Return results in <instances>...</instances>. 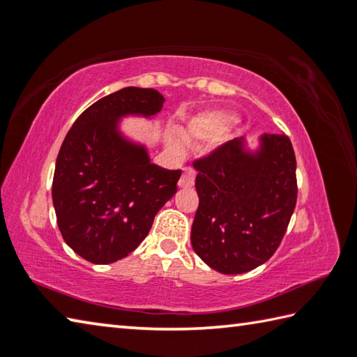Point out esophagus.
Returning a JSON list of instances; mask_svg holds the SVG:
<instances>
[{"label": "esophagus", "mask_w": 357, "mask_h": 357, "mask_svg": "<svg viewBox=\"0 0 357 357\" xmlns=\"http://www.w3.org/2000/svg\"><path fill=\"white\" fill-rule=\"evenodd\" d=\"M195 170L190 167H185L184 172H183V176H181L179 179V187L181 189H189V187H192L193 184H195Z\"/></svg>", "instance_id": "obj_1"}]
</instances>
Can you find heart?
<instances>
[{
    "instance_id": "heart-1",
    "label": "heart",
    "mask_w": 357,
    "mask_h": 357,
    "mask_svg": "<svg viewBox=\"0 0 357 357\" xmlns=\"http://www.w3.org/2000/svg\"><path fill=\"white\" fill-rule=\"evenodd\" d=\"M232 115L225 112H203L198 114L187 121V125L183 131L184 140L187 144L192 145H201L204 142L213 140L218 135H222L226 129L229 128L232 123ZM168 146L172 148L174 153L184 151V142L179 137H170L168 139Z\"/></svg>"
}]
</instances>
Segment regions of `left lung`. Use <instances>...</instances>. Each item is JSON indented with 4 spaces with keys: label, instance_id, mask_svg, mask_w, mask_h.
I'll use <instances>...</instances> for the list:
<instances>
[{
    "label": "left lung",
    "instance_id": "8db88e82",
    "mask_svg": "<svg viewBox=\"0 0 357 357\" xmlns=\"http://www.w3.org/2000/svg\"><path fill=\"white\" fill-rule=\"evenodd\" d=\"M256 151L234 139L193 162L199 204L192 246L211 268L238 275L267 262L296 204V159L286 134H262Z\"/></svg>",
    "mask_w": 357,
    "mask_h": 357
}]
</instances>
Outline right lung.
I'll return each mask as SVG.
<instances>
[{"label":"right lung","mask_w":357,"mask_h":357,"mask_svg":"<svg viewBox=\"0 0 357 357\" xmlns=\"http://www.w3.org/2000/svg\"><path fill=\"white\" fill-rule=\"evenodd\" d=\"M164 101L154 89L125 87L87 107L63 139L53 178L57 226L89 262L112 264L132 252L178 190L181 170L151 164L146 148L119 128L126 115H156Z\"/></svg>","instance_id":"add662e5"}]
</instances>
